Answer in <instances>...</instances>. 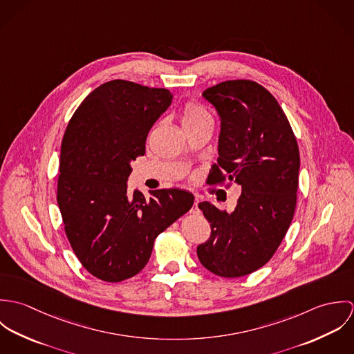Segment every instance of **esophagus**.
<instances>
[{
	"label": "esophagus",
	"instance_id": "esophagus-1",
	"mask_svg": "<svg viewBox=\"0 0 354 354\" xmlns=\"http://www.w3.org/2000/svg\"><path fill=\"white\" fill-rule=\"evenodd\" d=\"M198 204H199V199H198V198H195V201H194V207H192V212H196V211H199V207H198Z\"/></svg>",
	"mask_w": 354,
	"mask_h": 354
}]
</instances>
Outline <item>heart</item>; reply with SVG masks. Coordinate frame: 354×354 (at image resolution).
<instances>
[{"mask_svg":"<svg viewBox=\"0 0 354 354\" xmlns=\"http://www.w3.org/2000/svg\"><path fill=\"white\" fill-rule=\"evenodd\" d=\"M207 120H211V115L201 104L194 103V102H188L184 106L183 113H181V124H183L184 129L196 127V125L202 124Z\"/></svg>","mask_w":354,"mask_h":354,"instance_id":"heart-1","label":"heart"}]
</instances>
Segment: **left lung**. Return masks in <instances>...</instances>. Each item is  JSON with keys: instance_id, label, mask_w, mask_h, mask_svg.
<instances>
[{"instance_id": "1", "label": "left lung", "mask_w": 354, "mask_h": 354, "mask_svg": "<svg viewBox=\"0 0 354 354\" xmlns=\"http://www.w3.org/2000/svg\"><path fill=\"white\" fill-rule=\"evenodd\" d=\"M203 97L221 118L209 184H237L241 195L230 214L199 203L211 236L198 257L212 274L237 278L263 267L282 243L297 203L300 152L282 107L256 82H222Z\"/></svg>"}]
</instances>
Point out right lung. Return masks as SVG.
<instances>
[{
	"instance_id": "1",
	"label": "right lung",
	"mask_w": 354,
	"mask_h": 354,
	"mask_svg": "<svg viewBox=\"0 0 354 354\" xmlns=\"http://www.w3.org/2000/svg\"><path fill=\"white\" fill-rule=\"evenodd\" d=\"M166 88L111 80L95 88L72 115L61 143L57 203L66 237L83 267L104 282L140 272L153 241L188 212L184 189H138L128 195L131 162L146 152L153 122L170 106Z\"/></svg>"
}]
</instances>
